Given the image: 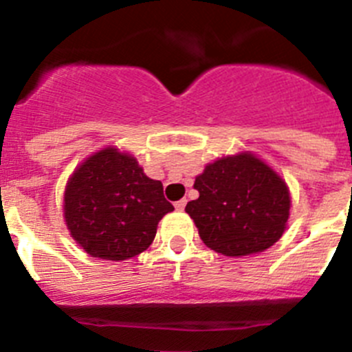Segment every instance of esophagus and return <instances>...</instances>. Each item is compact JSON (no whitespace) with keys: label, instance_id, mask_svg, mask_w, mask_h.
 <instances>
[{"label":"esophagus","instance_id":"1","mask_svg":"<svg viewBox=\"0 0 352 352\" xmlns=\"http://www.w3.org/2000/svg\"><path fill=\"white\" fill-rule=\"evenodd\" d=\"M185 206H186V199H182V201H178V203L174 204V208H176L178 211L185 210Z\"/></svg>","mask_w":352,"mask_h":352}]
</instances>
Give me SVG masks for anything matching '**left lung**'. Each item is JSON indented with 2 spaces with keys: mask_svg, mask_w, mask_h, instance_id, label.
Masks as SVG:
<instances>
[{
  "mask_svg": "<svg viewBox=\"0 0 352 352\" xmlns=\"http://www.w3.org/2000/svg\"><path fill=\"white\" fill-rule=\"evenodd\" d=\"M199 199L186 204L199 236L229 257L259 254L282 238L291 195L284 179L252 153L219 158L195 178Z\"/></svg>",
  "mask_w": 352,
  "mask_h": 352,
  "instance_id": "left-lung-1",
  "label": "left lung"
}]
</instances>
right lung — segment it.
<instances>
[{"mask_svg": "<svg viewBox=\"0 0 352 352\" xmlns=\"http://www.w3.org/2000/svg\"><path fill=\"white\" fill-rule=\"evenodd\" d=\"M174 206L164 186L138 160L105 148L84 160L65 188V222L89 256L125 261L151 245L162 217Z\"/></svg>", "mask_w": 352, "mask_h": 352, "instance_id": "right-lung-1", "label": "right lung"}]
</instances>
